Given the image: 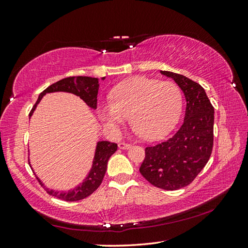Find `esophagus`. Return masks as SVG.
Segmentation results:
<instances>
[{"mask_svg":"<svg viewBox=\"0 0 248 248\" xmlns=\"http://www.w3.org/2000/svg\"><path fill=\"white\" fill-rule=\"evenodd\" d=\"M118 147H119V148L120 149H129L130 148V147H131V145L130 144H127V143H119L118 144Z\"/></svg>","mask_w":248,"mask_h":248,"instance_id":"1","label":"esophagus"}]
</instances>
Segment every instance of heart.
Masks as SVG:
<instances>
[{
	"label": "heart",
	"mask_w": 248,
	"mask_h": 248,
	"mask_svg": "<svg viewBox=\"0 0 248 248\" xmlns=\"http://www.w3.org/2000/svg\"><path fill=\"white\" fill-rule=\"evenodd\" d=\"M182 93L176 83L133 77L110 92V102L98 108L105 127L118 131L130 117L135 132L147 140H161L180 117Z\"/></svg>",
	"instance_id": "obj_1"
}]
</instances>
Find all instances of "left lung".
<instances>
[{
    "label": "left lung",
    "instance_id": "1",
    "mask_svg": "<svg viewBox=\"0 0 248 248\" xmlns=\"http://www.w3.org/2000/svg\"><path fill=\"white\" fill-rule=\"evenodd\" d=\"M181 88L186 100L183 124L170 139L145 149L140 171L152 186L167 191L187 186L207 164L213 148L214 108L198 83L161 71Z\"/></svg>",
    "mask_w": 248,
    "mask_h": 248
}]
</instances>
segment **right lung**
<instances>
[{
	"label": "right lung",
	"instance_id": "1",
	"mask_svg": "<svg viewBox=\"0 0 248 248\" xmlns=\"http://www.w3.org/2000/svg\"><path fill=\"white\" fill-rule=\"evenodd\" d=\"M105 78H102L104 80ZM99 91V80L97 78H91V77H69L62 80L52 84L48 88L39 94L38 99L35 103V105L31 108L30 113V117L33 115L36 107L40 102L46 93H57V92H64V93H70L76 94V96L80 97L84 102H85L89 108L93 109L97 108V96ZM117 150V144L110 143L108 140H100L97 143L96 151H94V156L93 161V165L91 170H89L87 177L84 179V181L78 186L77 187L69 189L68 192H59L54 191V189H50L45 184L40 181L38 177L37 180L40 182L41 186L45 187L46 193L52 195L56 198H60L65 202H78V200H82L84 198L88 197L92 195L101 184L103 177L105 175L108 167V162L114 152ZM30 163V162H29ZM31 166V163H30ZM33 170V168H31Z\"/></svg>",
	"mask_w": 248,
	"mask_h": 248
}]
</instances>
